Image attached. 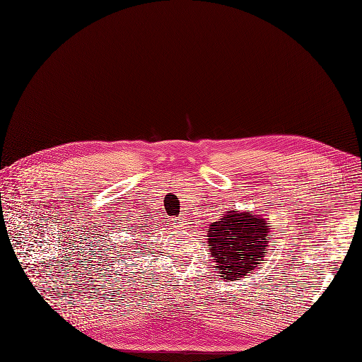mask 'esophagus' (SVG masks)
Instances as JSON below:
<instances>
[{
	"mask_svg": "<svg viewBox=\"0 0 362 362\" xmlns=\"http://www.w3.org/2000/svg\"><path fill=\"white\" fill-rule=\"evenodd\" d=\"M173 221H175V224H176L177 227H185V226H186V221H185V218H183V217L173 218Z\"/></svg>",
	"mask_w": 362,
	"mask_h": 362,
	"instance_id": "esophagus-1",
	"label": "esophagus"
}]
</instances>
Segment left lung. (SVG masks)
Here are the masks:
<instances>
[{
  "mask_svg": "<svg viewBox=\"0 0 362 362\" xmlns=\"http://www.w3.org/2000/svg\"><path fill=\"white\" fill-rule=\"evenodd\" d=\"M208 248L216 259L220 277L240 280L265 257L269 242L267 221L233 210L208 227Z\"/></svg>",
  "mask_w": 362,
  "mask_h": 362,
  "instance_id": "8db88e82",
  "label": "left lung"
}]
</instances>
